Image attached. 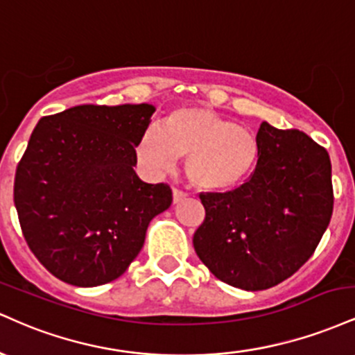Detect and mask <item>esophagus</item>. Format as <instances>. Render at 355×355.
Segmentation results:
<instances>
[{
  "mask_svg": "<svg viewBox=\"0 0 355 355\" xmlns=\"http://www.w3.org/2000/svg\"><path fill=\"white\" fill-rule=\"evenodd\" d=\"M187 198V193L183 190H178V189H173V203H178L182 200H185Z\"/></svg>",
  "mask_w": 355,
  "mask_h": 355,
  "instance_id": "esophagus-1",
  "label": "esophagus"
}]
</instances>
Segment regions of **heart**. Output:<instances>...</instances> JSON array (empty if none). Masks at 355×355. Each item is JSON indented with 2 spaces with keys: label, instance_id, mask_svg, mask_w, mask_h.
I'll return each mask as SVG.
<instances>
[{
  "label": "heart",
  "instance_id": "1",
  "mask_svg": "<svg viewBox=\"0 0 355 355\" xmlns=\"http://www.w3.org/2000/svg\"><path fill=\"white\" fill-rule=\"evenodd\" d=\"M137 160L148 173L173 168L185 158V173L195 187L229 191L255 173L260 144L250 130L214 108L189 105L173 108L158 128H148L137 144Z\"/></svg>",
  "mask_w": 355,
  "mask_h": 355
}]
</instances>
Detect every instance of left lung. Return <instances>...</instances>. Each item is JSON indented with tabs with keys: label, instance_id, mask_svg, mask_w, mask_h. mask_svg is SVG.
Wrapping results in <instances>:
<instances>
[{
	"label": "left lung",
	"instance_id": "1",
	"mask_svg": "<svg viewBox=\"0 0 355 355\" xmlns=\"http://www.w3.org/2000/svg\"><path fill=\"white\" fill-rule=\"evenodd\" d=\"M260 160L250 180L229 193L200 195L205 218L193 247L222 282L266 291L311 259L334 209L331 158L300 130L263 121Z\"/></svg>",
	"mask_w": 355,
	"mask_h": 355
}]
</instances>
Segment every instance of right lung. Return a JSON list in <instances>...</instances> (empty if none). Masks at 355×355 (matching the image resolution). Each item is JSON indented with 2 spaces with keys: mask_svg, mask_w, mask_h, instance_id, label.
Returning <instances> with one entry per match:
<instances>
[{
  "mask_svg": "<svg viewBox=\"0 0 355 355\" xmlns=\"http://www.w3.org/2000/svg\"><path fill=\"white\" fill-rule=\"evenodd\" d=\"M152 105H80L43 116L16 166L15 207L28 247L50 274L76 287L120 277L144 247L166 183L141 182L135 146Z\"/></svg>",
  "mask_w": 355,
  "mask_h": 355,
  "instance_id": "obj_1",
  "label": "right lung"
}]
</instances>
